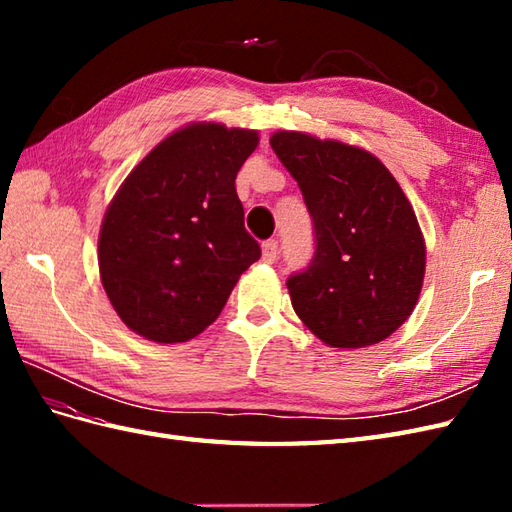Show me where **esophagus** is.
<instances>
[{
	"label": "esophagus",
	"mask_w": 512,
	"mask_h": 512,
	"mask_svg": "<svg viewBox=\"0 0 512 512\" xmlns=\"http://www.w3.org/2000/svg\"><path fill=\"white\" fill-rule=\"evenodd\" d=\"M277 257H279V246L275 239H268V242L262 244V259L266 264H273Z\"/></svg>",
	"instance_id": "34e87169"
}]
</instances>
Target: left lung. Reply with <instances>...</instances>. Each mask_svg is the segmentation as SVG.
Masks as SVG:
<instances>
[{
	"label": "left lung",
	"instance_id": "8db88e82",
	"mask_svg": "<svg viewBox=\"0 0 512 512\" xmlns=\"http://www.w3.org/2000/svg\"><path fill=\"white\" fill-rule=\"evenodd\" d=\"M270 147L314 222L312 262L286 281L297 317L330 347L385 341L416 308L427 266L407 195L361 147L301 132H275Z\"/></svg>",
	"mask_w": 512,
	"mask_h": 512
}]
</instances>
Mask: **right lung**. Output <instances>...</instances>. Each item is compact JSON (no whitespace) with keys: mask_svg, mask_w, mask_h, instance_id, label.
<instances>
[{"mask_svg":"<svg viewBox=\"0 0 512 512\" xmlns=\"http://www.w3.org/2000/svg\"><path fill=\"white\" fill-rule=\"evenodd\" d=\"M257 143L255 129L191 123L160 140L116 191L99 270L129 330L184 343L220 317L239 275L262 255L235 191Z\"/></svg>","mask_w":512,"mask_h":512,"instance_id":"1","label":"right lung"}]
</instances>
